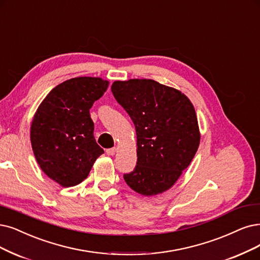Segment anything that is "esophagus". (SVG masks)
Segmentation results:
<instances>
[{
	"label": "esophagus",
	"instance_id": "esophagus-1",
	"mask_svg": "<svg viewBox=\"0 0 260 260\" xmlns=\"http://www.w3.org/2000/svg\"><path fill=\"white\" fill-rule=\"evenodd\" d=\"M115 152H117V148H110L106 150V153H107L108 155H114Z\"/></svg>",
	"mask_w": 260,
	"mask_h": 260
}]
</instances>
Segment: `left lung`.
<instances>
[{
	"label": "left lung",
	"mask_w": 260,
	"mask_h": 260,
	"mask_svg": "<svg viewBox=\"0 0 260 260\" xmlns=\"http://www.w3.org/2000/svg\"><path fill=\"white\" fill-rule=\"evenodd\" d=\"M111 91L133 120L137 135V165L124 175L125 182L143 196L169 189L199 147L193 104L179 90L152 79L114 81Z\"/></svg>",
	"instance_id": "8db88e82"
}]
</instances>
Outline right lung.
Masks as SVG:
<instances>
[{
    "mask_svg": "<svg viewBox=\"0 0 260 260\" xmlns=\"http://www.w3.org/2000/svg\"><path fill=\"white\" fill-rule=\"evenodd\" d=\"M109 85L99 77H77L53 88L34 114L31 143L38 165L63 187L86 179L104 150L94 138L90 109Z\"/></svg>",
    "mask_w": 260,
    "mask_h": 260,
    "instance_id": "obj_1",
    "label": "right lung"
}]
</instances>
